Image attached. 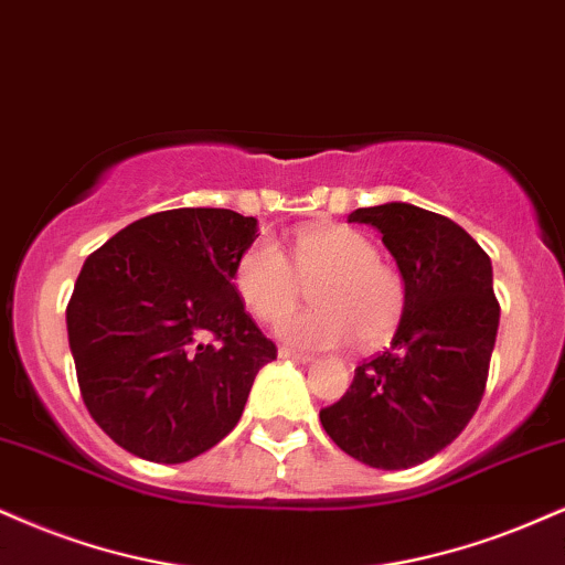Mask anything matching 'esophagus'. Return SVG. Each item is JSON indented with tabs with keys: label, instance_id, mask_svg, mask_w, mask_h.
Segmentation results:
<instances>
[{
	"label": "esophagus",
	"instance_id": "1",
	"mask_svg": "<svg viewBox=\"0 0 565 565\" xmlns=\"http://www.w3.org/2000/svg\"><path fill=\"white\" fill-rule=\"evenodd\" d=\"M278 358L281 360H295V363H310L312 355H305V352H297L291 348H278Z\"/></svg>",
	"mask_w": 565,
	"mask_h": 565
}]
</instances>
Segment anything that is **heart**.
Returning a JSON list of instances; mask_svg holds the SVG:
<instances>
[{"mask_svg": "<svg viewBox=\"0 0 565 565\" xmlns=\"http://www.w3.org/2000/svg\"><path fill=\"white\" fill-rule=\"evenodd\" d=\"M310 286L319 308L278 326V334L297 348H339L352 339L376 348L403 321V276L350 226L321 223L297 231L291 260L276 242L257 239L234 265L236 295L263 323L280 321Z\"/></svg>", "mask_w": 565, "mask_h": 565, "instance_id": "1", "label": "heart"}]
</instances>
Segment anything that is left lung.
Masks as SVG:
<instances>
[{
	"instance_id": "8db88e82",
	"label": "left lung",
	"mask_w": 565,
	"mask_h": 565,
	"mask_svg": "<svg viewBox=\"0 0 565 565\" xmlns=\"http://www.w3.org/2000/svg\"><path fill=\"white\" fill-rule=\"evenodd\" d=\"M348 221L382 231L407 300L390 350L358 365L321 424L360 463L403 471L445 450L481 403L500 323L492 263L458 223L407 202Z\"/></svg>"
}]
</instances>
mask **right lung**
Segmentation results:
<instances>
[{
    "mask_svg": "<svg viewBox=\"0 0 565 565\" xmlns=\"http://www.w3.org/2000/svg\"><path fill=\"white\" fill-rule=\"evenodd\" d=\"M255 217L179 207L134 221L86 257L67 302L81 397L115 445L186 463L239 424L276 360L234 289Z\"/></svg>",
    "mask_w": 565,
    "mask_h": 565,
    "instance_id": "obj_1",
    "label": "right lung"
}]
</instances>
